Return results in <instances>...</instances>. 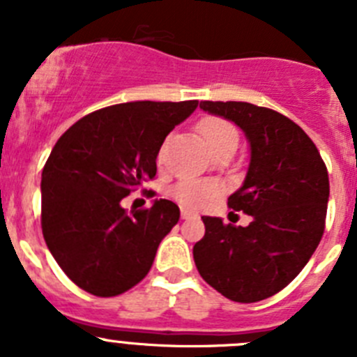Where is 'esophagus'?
I'll return each instance as SVG.
<instances>
[{
	"label": "esophagus",
	"mask_w": 357,
	"mask_h": 357,
	"mask_svg": "<svg viewBox=\"0 0 357 357\" xmlns=\"http://www.w3.org/2000/svg\"><path fill=\"white\" fill-rule=\"evenodd\" d=\"M181 216H182V220H189V218H197L198 214L193 213V211H189V209H181Z\"/></svg>",
	"instance_id": "obj_1"
}]
</instances>
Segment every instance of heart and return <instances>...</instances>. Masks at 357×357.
<instances>
[{"mask_svg":"<svg viewBox=\"0 0 357 357\" xmlns=\"http://www.w3.org/2000/svg\"><path fill=\"white\" fill-rule=\"evenodd\" d=\"M198 130L204 135L206 143L209 144L211 151L216 148L223 146L227 143L238 144V130L232 123L222 118H206L198 123ZM159 162L164 160V146L160 148ZM222 193L220 184L213 181H181L176 185H173L172 197L175 198L181 206L189 207V209H200L213 202L218 195Z\"/></svg>","mask_w":357,"mask_h":357,"instance_id":"heart-1","label":"heart"}]
</instances>
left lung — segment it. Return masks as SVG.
Returning <instances> with one entry per match:
<instances>
[{
    "instance_id": "1",
    "label": "left lung",
    "mask_w": 357,
    "mask_h": 357,
    "mask_svg": "<svg viewBox=\"0 0 357 357\" xmlns=\"http://www.w3.org/2000/svg\"><path fill=\"white\" fill-rule=\"evenodd\" d=\"M234 121L250 141L245 184L227 206L252 216L248 227L202 216L206 234L193 247L202 279L241 304L275 295L295 279L326 229L329 175L320 151L296 123L247 102H200Z\"/></svg>"
}]
</instances>
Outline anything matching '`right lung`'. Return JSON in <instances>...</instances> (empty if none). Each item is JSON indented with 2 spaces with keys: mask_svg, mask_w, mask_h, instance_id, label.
Here are the masks:
<instances>
[{
  "mask_svg": "<svg viewBox=\"0 0 357 357\" xmlns=\"http://www.w3.org/2000/svg\"><path fill=\"white\" fill-rule=\"evenodd\" d=\"M197 107L198 100L118 103L84 116L56 141L40 181V227L78 288L107 298L150 272L181 211L160 198L128 213L121 200L155 176L166 135Z\"/></svg>",
  "mask_w": 357,
  "mask_h": 357,
  "instance_id": "right-lung-1",
  "label": "right lung"
}]
</instances>
